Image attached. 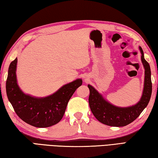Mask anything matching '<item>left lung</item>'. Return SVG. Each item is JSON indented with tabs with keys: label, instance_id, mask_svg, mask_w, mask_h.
I'll return each mask as SVG.
<instances>
[{
	"label": "left lung",
	"instance_id": "obj_1",
	"mask_svg": "<svg viewBox=\"0 0 158 158\" xmlns=\"http://www.w3.org/2000/svg\"><path fill=\"white\" fill-rule=\"evenodd\" d=\"M139 49L141 53V61L145 68V80L142 97L137 105L126 108L117 107L104 100L94 88L88 85L90 90L89 102L90 110L98 121L102 123L113 127L125 126L137 118L148 105L152 93L151 68L144 58L141 47H139Z\"/></svg>",
	"mask_w": 158,
	"mask_h": 158
}]
</instances>
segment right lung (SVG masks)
I'll return each mask as SVG.
<instances>
[{"mask_svg": "<svg viewBox=\"0 0 158 158\" xmlns=\"http://www.w3.org/2000/svg\"><path fill=\"white\" fill-rule=\"evenodd\" d=\"M17 58L10 63L6 81V93L13 109L20 118L36 127H47L58 123L65 114L68 103L77 88L82 84L77 79L53 95L37 98L25 95L19 88L16 78Z\"/></svg>", "mask_w": 158, "mask_h": 158, "instance_id": "1", "label": "right lung"}]
</instances>
